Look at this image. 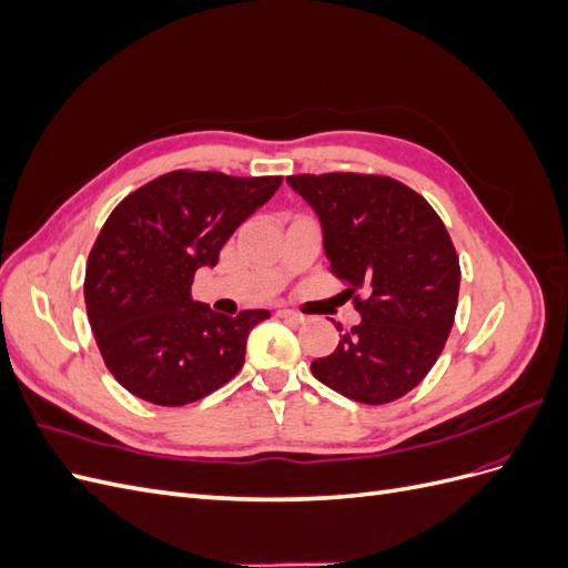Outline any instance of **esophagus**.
I'll list each match as a JSON object with an SVG mask.
<instances>
[{"mask_svg":"<svg viewBox=\"0 0 568 568\" xmlns=\"http://www.w3.org/2000/svg\"><path fill=\"white\" fill-rule=\"evenodd\" d=\"M277 317H282V320H288V322H296V324L305 322V317H303L301 313H294V311H286V307H282V311H277Z\"/></svg>","mask_w":568,"mask_h":568,"instance_id":"1","label":"esophagus"}]
</instances>
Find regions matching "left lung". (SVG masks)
<instances>
[{"label": "left lung", "mask_w": 568, "mask_h": 568, "mask_svg": "<svg viewBox=\"0 0 568 568\" xmlns=\"http://www.w3.org/2000/svg\"><path fill=\"white\" fill-rule=\"evenodd\" d=\"M286 182L317 213L332 272L363 317L351 332L336 324L341 341L311 365L315 379L365 405L403 398L434 367L455 322L459 257L448 230L424 196L384 175Z\"/></svg>", "instance_id": "left-lung-1"}]
</instances>
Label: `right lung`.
Returning <instances> with one entry per match:
<instances>
[{
  "label": "right lung",
  "mask_w": 568,
  "mask_h": 568,
  "mask_svg": "<svg viewBox=\"0 0 568 568\" xmlns=\"http://www.w3.org/2000/svg\"><path fill=\"white\" fill-rule=\"evenodd\" d=\"M280 184L175 170L115 205L88 257L84 303L109 372L136 398L180 407L242 369L246 338L270 313L220 315L192 298V284Z\"/></svg>",
  "instance_id": "obj_1"
}]
</instances>
